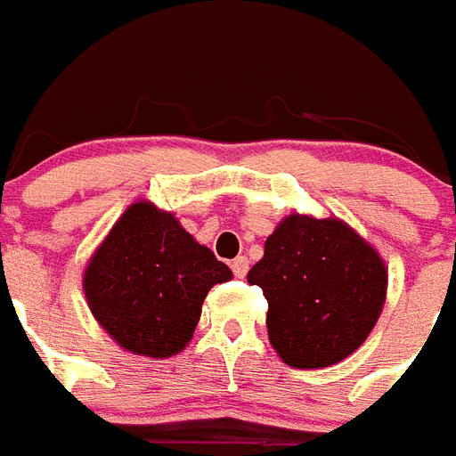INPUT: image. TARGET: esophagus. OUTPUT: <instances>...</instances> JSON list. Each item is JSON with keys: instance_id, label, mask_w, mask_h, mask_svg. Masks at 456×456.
I'll return each instance as SVG.
<instances>
[{"instance_id": "34e87169", "label": "esophagus", "mask_w": 456, "mask_h": 456, "mask_svg": "<svg viewBox=\"0 0 456 456\" xmlns=\"http://www.w3.org/2000/svg\"><path fill=\"white\" fill-rule=\"evenodd\" d=\"M232 275L235 278H245L247 271H249V261H247V256H238V258H232Z\"/></svg>"}]
</instances>
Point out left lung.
<instances>
[{"instance_id":"left-lung-1","label":"left lung","mask_w":456,"mask_h":456,"mask_svg":"<svg viewBox=\"0 0 456 456\" xmlns=\"http://www.w3.org/2000/svg\"><path fill=\"white\" fill-rule=\"evenodd\" d=\"M268 301V338L289 367L318 370L365 344L386 301V264L338 218L289 214L247 273Z\"/></svg>"}]
</instances>
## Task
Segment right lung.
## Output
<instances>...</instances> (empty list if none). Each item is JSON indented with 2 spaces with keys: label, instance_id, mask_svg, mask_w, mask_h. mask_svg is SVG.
Listing matches in <instances>:
<instances>
[{
  "label": "right lung",
  "instance_id": "right-lung-1",
  "mask_svg": "<svg viewBox=\"0 0 456 456\" xmlns=\"http://www.w3.org/2000/svg\"><path fill=\"white\" fill-rule=\"evenodd\" d=\"M232 278L169 211L134 202L84 271L94 318L125 351L171 358L188 346L207 291Z\"/></svg>",
  "mask_w": 456,
  "mask_h": 456
}]
</instances>
